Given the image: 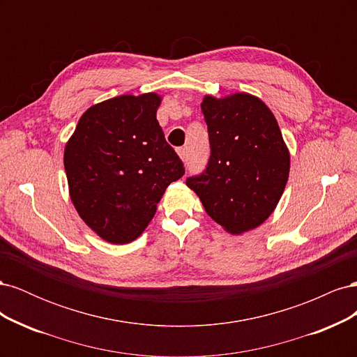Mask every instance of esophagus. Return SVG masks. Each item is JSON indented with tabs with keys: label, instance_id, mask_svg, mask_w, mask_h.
Here are the masks:
<instances>
[{
	"label": "esophagus",
	"instance_id": "34e87169",
	"mask_svg": "<svg viewBox=\"0 0 357 357\" xmlns=\"http://www.w3.org/2000/svg\"><path fill=\"white\" fill-rule=\"evenodd\" d=\"M177 153H178V156L181 158V160H186V158H188V150H186V147H178V149H177Z\"/></svg>",
	"mask_w": 357,
	"mask_h": 357
}]
</instances>
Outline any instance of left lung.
<instances>
[{
    "instance_id": "1",
    "label": "left lung",
    "mask_w": 357,
    "mask_h": 357,
    "mask_svg": "<svg viewBox=\"0 0 357 357\" xmlns=\"http://www.w3.org/2000/svg\"><path fill=\"white\" fill-rule=\"evenodd\" d=\"M207 167L186 178L205 211L231 234L257 228L275 208L289 177L290 158L274 114L253 95L205 96Z\"/></svg>"
}]
</instances>
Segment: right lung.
<instances>
[{
    "instance_id": "obj_1",
    "label": "right lung",
    "mask_w": 357,
    "mask_h": 357,
    "mask_svg": "<svg viewBox=\"0 0 357 357\" xmlns=\"http://www.w3.org/2000/svg\"><path fill=\"white\" fill-rule=\"evenodd\" d=\"M156 93L122 95L86 112L66 146L70 195L84 223L105 241L131 243L153 219L185 167L165 139Z\"/></svg>"
}]
</instances>
